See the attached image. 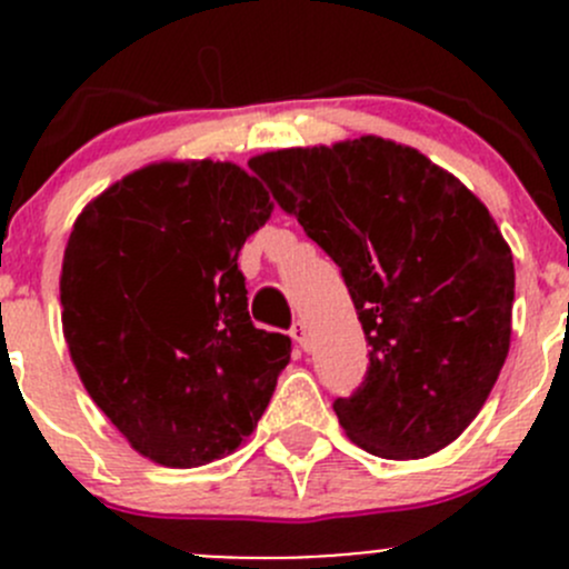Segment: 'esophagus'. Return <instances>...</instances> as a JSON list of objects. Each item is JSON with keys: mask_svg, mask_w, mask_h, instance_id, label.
I'll return each mask as SVG.
<instances>
[{"mask_svg": "<svg viewBox=\"0 0 569 569\" xmlns=\"http://www.w3.org/2000/svg\"><path fill=\"white\" fill-rule=\"evenodd\" d=\"M291 338H295L297 343H300L302 349H308V325L306 321H295V325H291Z\"/></svg>", "mask_w": 569, "mask_h": 569, "instance_id": "34e87169", "label": "esophagus"}]
</instances>
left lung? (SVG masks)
<instances>
[{"label":"left lung","mask_w":569,"mask_h":569,"mask_svg":"<svg viewBox=\"0 0 569 569\" xmlns=\"http://www.w3.org/2000/svg\"><path fill=\"white\" fill-rule=\"evenodd\" d=\"M341 267L369 375L336 399L347 438L421 460L479 416L509 355L515 263L487 206L421 151L363 134L250 159Z\"/></svg>","instance_id":"obj_1"}]
</instances>
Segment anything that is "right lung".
I'll return each mask as SVG.
<instances>
[{
  "instance_id": "right-lung-1",
  "label": "right lung",
  "mask_w": 569,
  "mask_h": 569,
  "mask_svg": "<svg viewBox=\"0 0 569 569\" xmlns=\"http://www.w3.org/2000/svg\"><path fill=\"white\" fill-rule=\"evenodd\" d=\"M274 203L233 162H153L96 194L60 272L62 336L84 391L164 468L233 455L291 358L252 327L237 258Z\"/></svg>"
}]
</instances>
